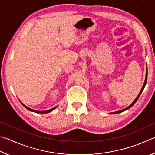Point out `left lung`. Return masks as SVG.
<instances>
[{
    "mask_svg": "<svg viewBox=\"0 0 155 155\" xmlns=\"http://www.w3.org/2000/svg\"><path fill=\"white\" fill-rule=\"evenodd\" d=\"M147 76H148V69H147V68H146V79H145V82H144V83H143V86H142V89H141V91H140V93H139V94H138L137 95V97H136V98H135V99L134 100V102L132 103V104L129 105V106H128L127 107V108H125V109H123V110H120V111H117V112H112V113H110V114H118V113H120V112H124V111H125V110H129V108H131L133 105H134L135 104V102H136L137 101V99H139V97H140V94H142V91H143V88H144V87H145V86H146V82H147Z\"/></svg>",
    "mask_w": 155,
    "mask_h": 155,
    "instance_id": "obj_1",
    "label": "left lung"
}]
</instances>
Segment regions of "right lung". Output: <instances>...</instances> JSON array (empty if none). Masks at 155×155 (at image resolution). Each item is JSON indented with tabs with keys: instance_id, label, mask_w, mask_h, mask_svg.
<instances>
[{
	"instance_id": "obj_1",
	"label": "right lung",
	"mask_w": 155,
	"mask_h": 155,
	"mask_svg": "<svg viewBox=\"0 0 155 155\" xmlns=\"http://www.w3.org/2000/svg\"><path fill=\"white\" fill-rule=\"evenodd\" d=\"M21 104L23 105V106H24V107H26L27 110H29V111H31V112H35V113H40V114H46V113H49V112H51V111H53L54 110H55V108L56 107H56H53V108H51V109H50V110H45V111H38V110H35L31 109V108H29V107H28L27 106H26V105H24V104H23L22 103H21Z\"/></svg>"
}]
</instances>
